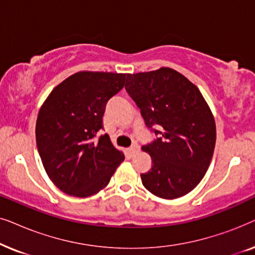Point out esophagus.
I'll return each mask as SVG.
<instances>
[{
	"mask_svg": "<svg viewBox=\"0 0 255 255\" xmlns=\"http://www.w3.org/2000/svg\"><path fill=\"white\" fill-rule=\"evenodd\" d=\"M128 153H130V155H134L135 153H137V152L139 151V146H138L137 144L131 145L130 147L128 148Z\"/></svg>",
	"mask_w": 255,
	"mask_h": 255,
	"instance_id": "34e87169",
	"label": "esophagus"
}]
</instances>
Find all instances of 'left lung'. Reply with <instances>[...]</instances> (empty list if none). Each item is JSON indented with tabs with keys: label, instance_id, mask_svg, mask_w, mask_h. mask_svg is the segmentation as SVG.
<instances>
[{
	"label": "left lung",
	"instance_id": "8db88e82",
	"mask_svg": "<svg viewBox=\"0 0 255 255\" xmlns=\"http://www.w3.org/2000/svg\"><path fill=\"white\" fill-rule=\"evenodd\" d=\"M125 89L158 138L144 145L152 158L141 182L155 196L190 193L207 173L216 144L215 118L200 89L175 69L128 74Z\"/></svg>",
	"mask_w": 255,
	"mask_h": 255
}]
</instances>
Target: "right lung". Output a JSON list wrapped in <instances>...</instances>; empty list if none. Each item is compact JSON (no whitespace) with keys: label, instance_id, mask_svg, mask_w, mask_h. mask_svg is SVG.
<instances>
[{"label":"right lung","instance_id":"add662e5","mask_svg":"<svg viewBox=\"0 0 255 255\" xmlns=\"http://www.w3.org/2000/svg\"><path fill=\"white\" fill-rule=\"evenodd\" d=\"M128 74L83 71L55 87L40 107L36 140L48 177L75 197L97 194L124 160L110 137L96 134L111 97L123 89Z\"/></svg>","mask_w":255,"mask_h":255}]
</instances>
